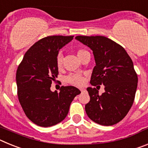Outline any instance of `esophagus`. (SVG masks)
I'll list each match as a JSON object with an SVG mask.
<instances>
[{
    "label": "esophagus",
    "instance_id": "esophagus-1",
    "mask_svg": "<svg viewBox=\"0 0 148 148\" xmlns=\"http://www.w3.org/2000/svg\"><path fill=\"white\" fill-rule=\"evenodd\" d=\"M80 90H81V92H85V90H84V88H81Z\"/></svg>",
    "mask_w": 148,
    "mask_h": 148
}]
</instances>
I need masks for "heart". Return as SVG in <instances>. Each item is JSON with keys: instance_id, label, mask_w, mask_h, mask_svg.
I'll return each mask as SVG.
<instances>
[{"instance_id": "b5f03b06", "label": "heart", "mask_w": 148, "mask_h": 148, "mask_svg": "<svg viewBox=\"0 0 148 148\" xmlns=\"http://www.w3.org/2000/svg\"><path fill=\"white\" fill-rule=\"evenodd\" d=\"M86 52H87V51L84 50V49H78L76 53L78 59H79V58L82 56V55L84 54ZM62 56H61V54H58V56H57V58H56V66H57V67H58V69L61 68V66H62ZM66 81L68 83L73 84V85L81 86L84 83L85 79H84V76H82V75H79V74H70L68 76H66Z\"/></svg>"}]
</instances>
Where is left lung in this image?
<instances>
[{
    "label": "left lung",
    "instance_id": "obj_1",
    "mask_svg": "<svg viewBox=\"0 0 148 148\" xmlns=\"http://www.w3.org/2000/svg\"><path fill=\"white\" fill-rule=\"evenodd\" d=\"M75 39L92 50L95 66L90 84L104 86L101 95L95 87H87L90 100L85 111L90 119L104 126L125 118L135 99L138 77L126 50L104 36H76Z\"/></svg>",
    "mask_w": 148,
    "mask_h": 148
}]
</instances>
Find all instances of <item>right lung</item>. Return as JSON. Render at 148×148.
I'll return each mask as SVG.
<instances>
[{
	"label": "right lung",
	"mask_w": 148,
	"mask_h": 148,
	"mask_svg": "<svg viewBox=\"0 0 148 148\" xmlns=\"http://www.w3.org/2000/svg\"><path fill=\"white\" fill-rule=\"evenodd\" d=\"M73 36L53 35L39 40L27 51L16 73L18 97L27 118L40 127L57 125L66 118L74 98L81 93L73 86L52 92L58 75L56 58Z\"/></svg>",
	"instance_id": "obj_1"
}]
</instances>
